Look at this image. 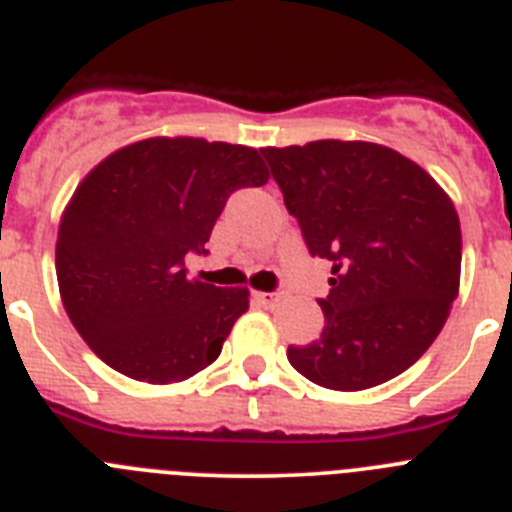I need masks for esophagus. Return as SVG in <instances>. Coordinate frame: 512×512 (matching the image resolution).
I'll return each instance as SVG.
<instances>
[{"mask_svg":"<svg viewBox=\"0 0 512 512\" xmlns=\"http://www.w3.org/2000/svg\"><path fill=\"white\" fill-rule=\"evenodd\" d=\"M253 300L259 302L261 307H274L279 302L277 292H253Z\"/></svg>","mask_w":512,"mask_h":512,"instance_id":"34e87169","label":"esophagus"}]
</instances>
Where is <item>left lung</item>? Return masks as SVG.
Here are the masks:
<instances>
[{
    "mask_svg": "<svg viewBox=\"0 0 512 512\" xmlns=\"http://www.w3.org/2000/svg\"><path fill=\"white\" fill-rule=\"evenodd\" d=\"M312 256L333 264L323 336L289 346L302 377L377 387L428 351L459 295L461 225L423 166L369 140L261 148Z\"/></svg>",
    "mask_w": 512,
    "mask_h": 512,
    "instance_id": "left-lung-1",
    "label": "left lung"
}]
</instances>
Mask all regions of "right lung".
Here are the masks:
<instances>
[{"label": "right lung", "mask_w": 512, "mask_h": 512, "mask_svg": "<svg viewBox=\"0 0 512 512\" xmlns=\"http://www.w3.org/2000/svg\"><path fill=\"white\" fill-rule=\"evenodd\" d=\"M259 151L205 138H146L117 148L63 207L56 277L66 315L115 372L184 382L220 356L248 310L246 287L189 279L230 192L261 187Z\"/></svg>", "instance_id": "right-lung-1"}]
</instances>
